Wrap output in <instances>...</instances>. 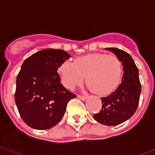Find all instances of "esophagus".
<instances>
[{
	"mask_svg": "<svg viewBox=\"0 0 155 155\" xmlns=\"http://www.w3.org/2000/svg\"><path fill=\"white\" fill-rule=\"evenodd\" d=\"M77 97L79 98L80 100H81V101H84L86 99H87V96H83V95H78Z\"/></svg>",
	"mask_w": 155,
	"mask_h": 155,
	"instance_id": "34e87169",
	"label": "esophagus"
}]
</instances>
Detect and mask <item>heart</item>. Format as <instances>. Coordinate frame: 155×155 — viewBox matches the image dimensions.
<instances>
[{
    "label": "heart",
    "instance_id": "obj_1",
    "mask_svg": "<svg viewBox=\"0 0 155 155\" xmlns=\"http://www.w3.org/2000/svg\"><path fill=\"white\" fill-rule=\"evenodd\" d=\"M58 71L65 88L74 89L85 76L89 89L95 94L105 95L119 85L123 67L116 56L94 53L77 58L74 62L64 61Z\"/></svg>",
    "mask_w": 155,
    "mask_h": 155
}]
</instances>
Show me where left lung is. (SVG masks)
I'll list each match as a JSON object with an SVG mask.
<instances>
[{"mask_svg":"<svg viewBox=\"0 0 155 155\" xmlns=\"http://www.w3.org/2000/svg\"><path fill=\"white\" fill-rule=\"evenodd\" d=\"M114 53L123 66L120 84L109 96L101 98L102 108L94 119L104 125H118L132 116L140 101L141 85L139 70L130 54L118 48H105Z\"/></svg>","mask_w":155,"mask_h":155,"instance_id":"8db88e82","label":"left lung"}]
</instances>
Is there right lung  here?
<instances>
[{"label": "right lung", "instance_id": "right-lung-1", "mask_svg": "<svg viewBox=\"0 0 155 155\" xmlns=\"http://www.w3.org/2000/svg\"><path fill=\"white\" fill-rule=\"evenodd\" d=\"M71 57L63 50L43 49L25 60L16 78L15 101L28 126L47 130L63 118L70 100L76 95L61 83L57 70Z\"/></svg>", "mask_w": 155, "mask_h": 155}]
</instances>
